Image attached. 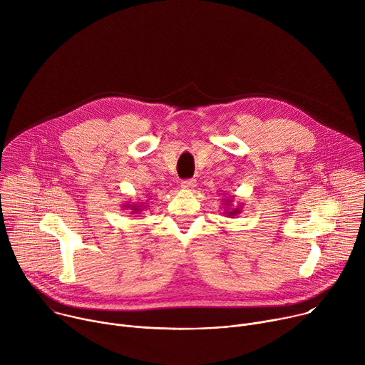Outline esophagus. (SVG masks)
<instances>
[{"label": "esophagus", "instance_id": "1", "mask_svg": "<svg viewBox=\"0 0 365 365\" xmlns=\"http://www.w3.org/2000/svg\"><path fill=\"white\" fill-rule=\"evenodd\" d=\"M180 186L186 190H192L195 186H196V180L195 179H187V180H182Z\"/></svg>", "mask_w": 365, "mask_h": 365}]
</instances>
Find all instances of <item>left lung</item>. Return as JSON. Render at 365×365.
<instances>
[{
  "mask_svg": "<svg viewBox=\"0 0 365 365\" xmlns=\"http://www.w3.org/2000/svg\"><path fill=\"white\" fill-rule=\"evenodd\" d=\"M222 206L225 207V210H224V214H225L227 217H230V218H234L235 215L241 214V211H242V205L234 206V203H232V197H231V196H225V197H222Z\"/></svg>",
  "mask_w": 365,
  "mask_h": 365,
  "instance_id": "obj_1",
  "label": "left lung"
}]
</instances>
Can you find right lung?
Wrapping results in <instances>:
<instances>
[{"instance_id": "right-lung-1", "label": "right lung", "mask_w": 365, "mask_h": 365, "mask_svg": "<svg viewBox=\"0 0 365 365\" xmlns=\"http://www.w3.org/2000/svg\"><path fill=\"white\" fill-rule=\"evenodd\" d=\"M148 207V205L147 203H144V202H125V203H123V211H130V214L131 215H135V214H140V212H143L144 210H147Z\"/></svg>"}]
</instances>
